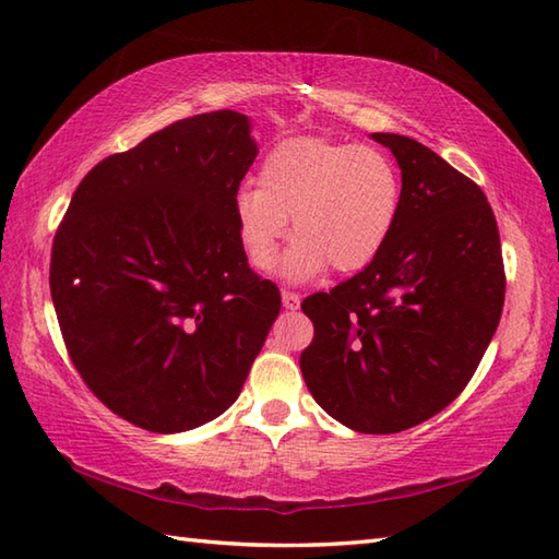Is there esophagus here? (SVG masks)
<instances>
[{
    "mask_svg": "<svg viewBox=\"0 0 559 559\" xmlns=\"http://www.w3.org/2000/svg\"><path fill=\"white\" fill-rule=\"evenodd\" d=\"M281 298H283V307H286V310H298V307H300V295L298 293L283 290Z\"/></svg>",
    "mask_w": 559,
    "mask_h": 559,
    "instance_id": "esophagus-1",
    "label": "esophagus"
}]
</instances>
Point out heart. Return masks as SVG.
<instances>
[{
  "label": "heart",
  "mask_w": 559,
  "mask_h": 559,
  "mask_svg": "<svg viewBox=\"0 0 559 559\" xmlns=\"http://www.w3.org/2000/svg\"><path fill=\"white\" fill-rule=\"evenodd\" d=\"M257 180L259 187L235 197L237 235L249 264L271 271L290 221L298 242L286 259L293 281L326 266L365 269L382 252L401 206V177L384 151L324 136L281 141L261 160Z\"/></svg>",
  "instance_id": "obj_1"
}]
</instances>
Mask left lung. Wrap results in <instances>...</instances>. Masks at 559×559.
Returning a JSON list of instances; mask_svg holds the SVG:
<instances>
[{"instance_id":"8db88e82","label":"left lung","mask_w":559,"mask_h":559,"mask_svg":"<svg viewBox=\"0 0 559 559\" xmlns=\"http://www.w3.org/2000/svg\"><path fill=\"white\" fill-rule=\"evenodd\" d=\"M401 168V206L370 264L302 312L305 384L331 418L394 435L454 401L500 324L504 261L483 189L415 139L372 134Z\"/></svg>"}]
</instances>
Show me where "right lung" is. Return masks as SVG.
I'll use <instances>...</instances> for the list:
<instances>
[{"mask_svg": "<svg viewBox=\"0 0 559 559\" xmlns=\"http://www.w3.org/2000/svg\"><path fill=\"white\" fill-rule=\"evenodd\" d=\"M257 153L235 110L173 122L100 160L55 233L50 293L69 358L141 430L185 432L228 411L281 312L235 223Z\"/></svg>", "mask_w": 559, "mask_h": 559, "instance_id": "add662e5", "label": "right lung"}]
</instances>
